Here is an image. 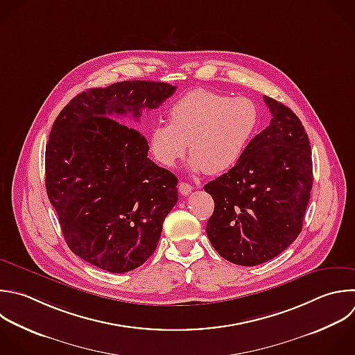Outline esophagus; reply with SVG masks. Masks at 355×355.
<instances>
[{"instance_id": "esophagus-1", "label": "esophagus", "mask_w": 355, "mask_h": 355, "mask_svg": "<svg viewBox=\"0 0 355 355\" xmlns=\"http://www.w3.org/2000/svg\"><path fill=\"white\" fill-rule=\"evenodd\" d=\"M191 190H193L191 184H189L186 182H180L179 183V191H180L182 196H189L191 193Z\"/></svg>"}]
</instances>
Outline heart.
I'll use <instances>...</instances> for the list:
<instances>
[{"label":"heart","mask_w":355,"mask_h":355,"mask_svg":"<svg viewBox=\"0 0 355 355\" xmlns=\"http://www.w3.org/2000/svg\"><path fill=\"white\" fill-rule=\"evenodd\" d=\"M258 123L259 110L252 100L198 89L171 107L169 122L151 128L148 150L158 164L172 168L190 143V169L219 175L241 159Z\"/></svg>","instance_id":"b5f03b06"}]
</instances>
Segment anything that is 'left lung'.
<instances>
[{
  "instance_id": "1",
  "label": "left lung",
  "mask_w": 355,
  "mask_h": 355,
  "mask_svg": "<svg viewBox=\"0 0 355 355\" xmlns=\"http://www.w3.org/2000/svg\"><path fill=\"white\" fill-rule=\"evenodd\" d=\"M263 101L269 126L227 173L204 186L215 202L208 239L220 257L243 266L277 257L298 237L313 182L301 121L282 103L266 96Z\"/></svg>"
}]
</instances>
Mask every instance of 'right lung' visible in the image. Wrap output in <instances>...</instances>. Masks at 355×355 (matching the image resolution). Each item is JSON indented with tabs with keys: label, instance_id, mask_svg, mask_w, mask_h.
Segmentation results:
<instances>
[{
	"label": "right lung",
	"instance_id": "obj_1",
	"mask_svg": "<svg viewBox=\"0 0 355 355\" xmlns=\"http://www.w3.org/2000/svg\"><path fill=\"white\" fill-rule=\"evenodd\" d=\"M176 92L126 80L76 96L57 116L46 147V189L71 251L111 273L143 265L178 201V178L153 162L146 137L123 125ZM117 121H123V124Z\"/></svg>",
	"mask_w": 355,
	"mask_h": 355
}]
</instances>
